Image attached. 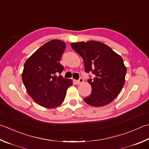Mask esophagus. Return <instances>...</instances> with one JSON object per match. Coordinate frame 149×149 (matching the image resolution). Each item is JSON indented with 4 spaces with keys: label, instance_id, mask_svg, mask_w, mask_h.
I'll return each mask as SVG.
<instances>
[{
    "label": "esophagus",
    "instance_id": "esophagus-1",
    "mask_svg": "<svg viewBox=\"0 0 149 149\" xmlns=\"http://www.w3.org/2000/svg\"><path fill=\"white\" fill-rule=\"evenodd\" d=\"M83 81H84V79H83V77H80L79 80L75 81V83L77 84V85H79V84L83 83Z\"/></svg>",
    "mask_w": 149,
    "mask_h": 149
}]
</instances>
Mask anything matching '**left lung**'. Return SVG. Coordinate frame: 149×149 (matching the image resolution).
<instances>
[{"label": "left lung", "instance_id": "1", "mask_svg": "<svg viewBox=\"0 0 149 149\" xmlns=\"http://www.w3.org/2000/svg\"><path fill=\"white\" fill-rule=\"evenodd\" d=\"M71 47L83 58L85 72L95 75L88 80L92 92L84 100L94 107L109 104L120 94L125 83L126 68L123 58L100 42L72 43Z\"/></svg>", "mask_w": 149, "mask_h": 149}]
</instances>
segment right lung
<instances>
[{
  "label": "right lung",
  "instance_id": "add662e5",
  "mask_svg": "<svg viewBox=\"0 0 149 149\" xmlns=\"http://www.w3.org/2000/svg\"><path fill=\"white\" fill-rule=\"evenodd\" d=\"M66 43L52 40L36 50L26 61L22 74L24 85L32 100L45 108L63 104L72 80L61 74L64 66L60 63Z\"/></svg>",
  "mask_w": 149,
  "mask_h": 149
}]
</instances>
